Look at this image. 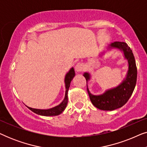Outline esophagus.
<instances>
[{"label": "esophagus", "mask_w": 147, "mask_h": 147, "mask_svg": "<svg viewBox=\"0 0 147 147\" xmlns=\"http://www.w3.org/2000/svg\"><path fill=\"white\" fill-rule=\"evenodd\" d=\"M75 69L76 71L78 72H81L84 71V65L83 64L81 63H78L76 64V65L75 66Z\"/></svg>", "instance_id": "esophagus-1"}]
</instances>
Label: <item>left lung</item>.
I'll use <instances>...</instances> for the list:
<instances>
[{
    "mask_svg": "<svg viewBox=\"0 0 147 147\" xmlns=\"http://www.w3.org/2000/svg\"><path fill=\"white\" fill-rule=\"evenodd\" d=\"M109 48H118L123 51L124 57L128 60V70L123 82L116 88L108 90L99 96L90 93L87 85L88 93L93 105L102 110H114L123 106L131 96L136 84L137 69L132 50L124 42L115 41L110 45ZM86 82L90 79L88 73H84Z\"/></svg>",
    "mask_w": 147,
    "mask_h": 147,
    "instance_id": "left-lung-1",
    "label": "left lung"
}]
</instances>
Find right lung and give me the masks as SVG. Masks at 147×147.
Returning a JSON list of instances; mask_svg holds the SVG:
<instances>
[{
    "label": "right lung",
    "mask_w": 147,
    "mask_h": 147,
    "mask_svg": "<svg viewBox=\"0 0 147 147\" xmlns=\"http://www.w3.org/2000/svg\"><path fill=\"white\" fill-rule=\"evenodd\" d=\"M74 76H75V71H74V69L73 67L71 68V69L69 70V72L66 74L65 77V98L62 101V102L59 105L55 106V107H53L52 108H50V109L47 110H41V109H35V108H32L30 107L27 108H29V110H31L32 112H35V114H39V115L41 116H57L61 113L62 112L65 110L66 108V106L67 104V92L68 90H69V86H70V83H71V81L73 80Z\"/></svg>",
    "instance_id": "right-lung-1"
}]
</instances>
